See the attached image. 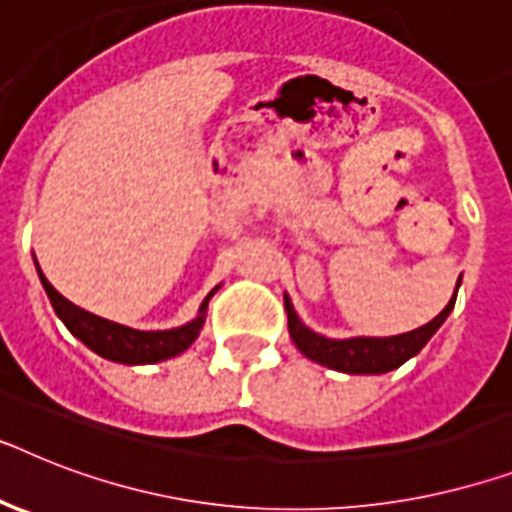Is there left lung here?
I'll use <instances>...</instances> for the list:
<instances>
[{"label":"left lung","mask_w":512,"mask_h":512,"mask_svg":"<svg viewBox=\"0 0 512 512\" xmlns=\"http://www.w3.org/2000/svg\"><path fill=\"white\" fill-rule=\"evenodd\" d=\"M458 297V289H455ZM455 297L450 299V305L444 307L442 313L436 315L434 321L426 326L407 331L400 336H386V339H371V336H355V339H326V336L315 334L294 313L289 297H284L286 315H289V334L292 342L297 344V350L305 357L315 360V363L328 365L334 371L344 373H386L400 368L405 360L423 350V344L429 342L431 336L436 334V328L442 326L444 318L450 315L455 307Z\"/></svg>","instance_id":"left-lung-1"}]
</instances>
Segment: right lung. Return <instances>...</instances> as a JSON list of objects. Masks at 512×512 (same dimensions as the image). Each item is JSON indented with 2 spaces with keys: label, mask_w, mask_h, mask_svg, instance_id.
I'll return each instance as SVG.
<instances>
[{
  "label": "right lung",
  "mask_w": 512,
  "mask_h": 512,
  "mask_svg": "<svg viewBox=\"0 0 512 512\" xmlns=\"http://www.w3.org/2000/svg\"><path fill=\"white\" fill-rule=\"evenodd\" d=\"M39 276L44 289H47L54 313L60 315L62 323L70 328V334L78 336V339H81L89 350L97 352V355L107 357V360H115V363L128 365L160 363V360H168V357L184 352L199 336V328L205 323L207 299L213 297V292L207 294V299L202 302V310H199L202 315L194 318L191 323H186V326L170 328V331H136V328L120 326V323H112L107 321V318H99V315L73 305V302H68V299L62 297V294L49 284L41 270Z\"/></svg>",
  "instance_id": "obj_1"
}]
</instances>
